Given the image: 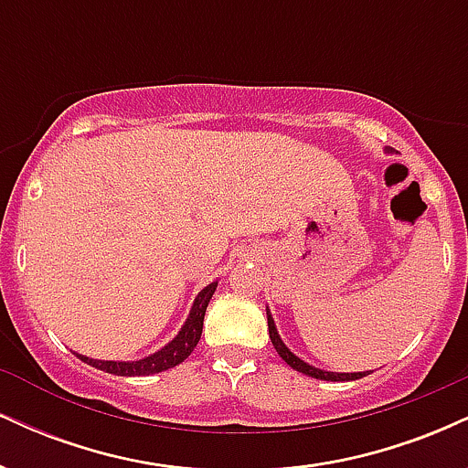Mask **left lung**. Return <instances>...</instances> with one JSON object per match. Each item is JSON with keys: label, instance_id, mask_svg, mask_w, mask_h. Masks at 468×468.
I'll return each mask as SVG.
<instances>
[{"label": "left lung", "instance_id": "obj_1", "mask_svg": "<svg viewBox=\"0 0 468 468\" xmlns=\"http://www.w3.org/2000/svg\"><path fill=\"white\" fill-rule=\"evenodd\" d=\"M266 314H268V335H271L272 346H275V350H277L279 356H282L283 361H286L292 369H297V372H302V374L313 376V378H321V380H356V378H361V376H365L363 372H358V374H335V372H324V369H316V367H313V365L303 363L302 358L294 356V354L290 352L286 346H283V341H282V338H279L277 330H275V321H272L271 313H266Z\"/></svg>", "mask_w": 468, "mask_h": 468}]
</instances>
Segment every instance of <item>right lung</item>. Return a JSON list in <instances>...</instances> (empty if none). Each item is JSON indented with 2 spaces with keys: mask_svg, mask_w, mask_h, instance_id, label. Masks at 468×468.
Here are the masks:
<instances>
[{
  "mask_svg": "<svg viewBox=\"0 0 468 468\" xmlns=\"http://www.w3.org/2000/svg\"><path fill=\"white\" fill-rule=\"evenodd\" d=\"M218 282L208 283L207 288L197 294L196 303H193L189 319H186L185 327L180 330V335L165 346L163 350L152 354V356L141 358V361H133V363H116V361H94V358L88 356H77L80 361H85L88 365H92L96 369H103L107 374H116V376H149V374H158L165 372V369L176 367L185 361L186 356L193 352V347L197 346L202 336V325H204V313H207V305L211 302L213 292H216Z\"/></svg>",
  "mask_w": 468,
  "mask_h": 468,
  "instance_id": "add662e5",
  "label": "right lung"
}]
</instances>
